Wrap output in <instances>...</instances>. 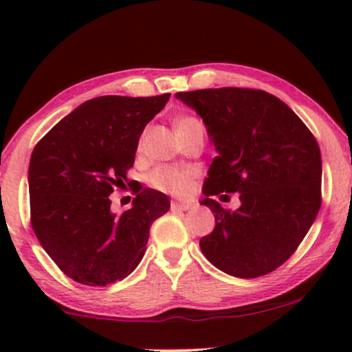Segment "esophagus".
Segmentation results:
<instances>
[{"instance_id": "1", "label": "esophagus", "mask_w": 352, "mask_h": 352, "mask_svg": "<svg viewBox=\"0 0 352 352\" xmlns=\"http://www.w3.org/2000/svg\"><path fill=\"white\" fill-rule=\"evenodd\" d=\"M170 208L173 212H188V210L193 208V205L188 204V201H172Z\"/></svg>"}]
</instances>
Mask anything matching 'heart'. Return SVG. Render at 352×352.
<instances>
[{"instance_id":"heart-1","label":"heart","mask_w":352,"mask_h":352,"mask_svg":"<svg viewBox=\"0 0 352 352\" xmlns=\"http://www.w3.org/2000/svg\"><path fill=\"white\" fill-rule=\"evenodd\" d=\"M200 124L199 120L193 117H180L177 119L175 129H185L190 125ZM197 179V170L192 167H172V165H164V167L155 168L148 177V182L153 188L160 190V192L170 193V195H187L192 190L193 182Z\"/></svg>"}]
</instances>
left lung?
I'll return each instance as SVG.
<instances>
[{
  "label": "left lung",
  "instance_id": "obj_1",
  "mask_svg": "<svg viewBox=\"0 0 352 352\" xmlns=\"http://www.w3.org/2000/svg\"><path fill=\"white\" fill-rule=\"evenodd\" d=\"M204 119L218 155L204 182L201 205L215 228L201 253L223 273L258 278L296 252L321 207V152L302 120L283 100L241 87L177 92ZM241 193L235 212L213 195Z\"/></svg>",
  "mask_w": 352,
  "mask_h": 352
}]
</instances>
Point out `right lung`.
I'll use <instances>...</instances> for the list:
<instances>
[{
  "mask_svg": "<svg viewBox=\"0 0 352 352\" xmlns=\"http://www.w3.org/2000/svg\"><path fill=\"white\" fill-rule=\"evenodd\" d=\"M168 99L170 94L86 100L31 153V225L60 272L80 285L127 278L142 260L151 225L170 208L165 193L139 187L132 208L116 215L109 197L127 182L140 134Z\"/></svg>",
  "mask_w": 352,
  "mask_h": 352,
  "instance_id": "1",
  "label": "right lung"
}]
</instances>
